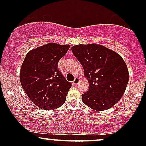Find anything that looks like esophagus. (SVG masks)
<instances>
[{"instance_id":"esophagus-1","label":"esophagus","mask_w":146,"mask_h":146,"mask_svg":"<svg viewBox=\"0 0 146 146\" xmlns=\"http://www.w3.org/2000/svg\"><path fill=\"white\" fill-rule=\"evenodd\" d=\"M79 82H80V78H79L78 77H76V78L74 79V80H73V83L74 84V85H78Z\"/></svg>"}]
</instances>
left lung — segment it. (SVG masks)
Here are the masks:
<instances>
[{"mask_svg": "<svg viewBox=\"0 0 146 146\" xmlns=\"http://www.w3.org/2000/svg\"><path fill=\"white\" fill-rule=\"evenodd\" d=\"M84 69L90 88L82 95L85 104L96 111L116 104L126 90L129 79L127 66L115 51L97 44L71 47Z\"/></svg>", "mask_w": 146, "mask_h": 146, "instance_id": "obj_1", "label": "left lung"}]
</instances>
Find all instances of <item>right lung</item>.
Wrapping results in <instances>:
<instances>
[{"mask_svg":"<svg viewBox=\"0 0 146 146\" xmlns=\"http://www.w3.org/2000/svg\"><path fill=\"white\" fill-rule=\"evenodd\" d=\"M70 45L49 43L31 50L22 64L20 80L28 98L38 107L54 110L63 105L71 87L58 68Z\"/></svg>","mask_w":146,"mask_h":146,"instance_id":"obj_1","label":"right lung"}]
</instances>
